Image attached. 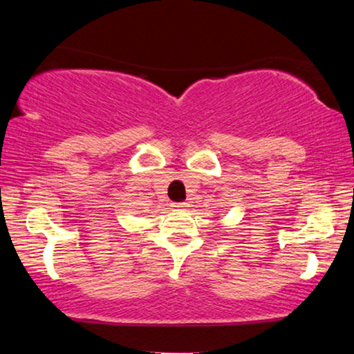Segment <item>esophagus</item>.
<instances>
[{"label":"esophagus","mask_w":354,"mask_h":354,"mask_svg":"<svg viewBox=\"0 0 354 354\" xmlns=\"http://www.w3.org/2000/svg\"><path fill=\"white\" fill-rule=\"evenodd\" d=\"M173 207L176 210H185V209H187V207H189V204H187V202H178V204H174Z\"/></svg>","instance_id":"34e87169"}]
</instances>
